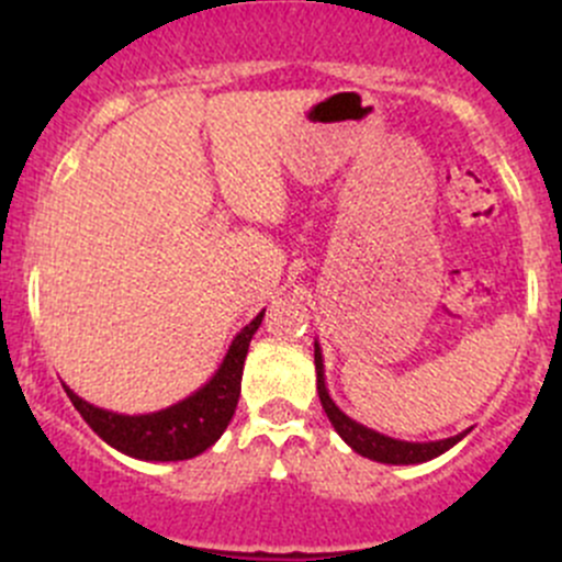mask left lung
I'll return each instance as SVG.
<instances>
[{
    "mask_svg": "<svg viewBox=\"0 0 562 562\" xmlns=\"http://www.w3.org/2000/svg\"><path fill=\"white\" fill-rule=\"evenodd\" d=\"M315 372H317V396H321L323 411H326L328 422H331V427L337 429L339 438H342L356 454L375 459V462H383V464H422V462H429V459L446 454L449 449H454L459 440L468 435V429H464V432L454 435V438L429 440V443H411V440L389 438V435L375 432V429L364 427V424H359L356 418H350L348 413L339 411L337 402L328 396L326 375H323V353L317 342H315Z\"/></svg>",
    "mask_w": 562,
    "mask_h": 562,
    "instance_id": "8db88e82",
    "label": "left lung"
}]
</instances>
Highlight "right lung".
<instances>
[{
  "mask_svg": "<svg viewBox=\"0 0 562 562\" xmlns=\"http://www.w3.org/2000/svg\"><path fill=\"white\" fill-rule=\"evenodd\" d=\"M263 313L255 315V321H249L236 334L220 370L201 389L173 402L171 407L127 416V413H113L92 405L65 386L67 396L83 416V422L122 454L144 459V462H179V459L203 454L209 446L217 443L220 435L228 429L231 418H234L241 394V370H245L249 339L258 331Z\"/></svg>",
  "mask_w": 562,
  "mask_h": 562,
  "instance_id": "1",
  "label": "right lung"
}]
</instances>
